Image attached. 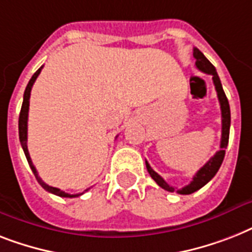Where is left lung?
Segmentation results:
<instances>
[{
    "label": "left lung",
    "instance_id": "8db88e82",
    "mask_svg": "<svg viewBox=\"0 0 252 252\" xmlns=\"http://www.w3.org/2000/svg\"><path fill=\"white\" fill-rule=\"evenodd\" d=\"M194 58H195V66L199 71L204 73H208V75H212V80H214L215 89L218 92V98L219 102H220V108H221V142H220V150L216 153V154L212 157L210 160L206 163V164L202 167V168L198 171L195 175H194L193 180L190 181L189 185L184 186L183 189H175L173 186L168 185L165 183L164 179L161 177L160 175L155 172L154 169L151 168L150 164L146 161V168L147 172L150 173L151 179L154 180L155 183L160 186L161 189L167 190V191H177L179 194H191L194 191L199 190L200 188H203L206 184L210 181V180L214 177L216 173H218L220 165H221L222 160H224V157H225V149L228 146L229 142V129H230V107H229L228 98H226L225 93H224V89H222L221 81L219 79V75L216 72V68L214 67L210 61H208L206 57L203 55V53L200 52L199 49L194 48L193 52Z\"/></svg>",
    "mask_w": 252,
    "mask_h": 252
}]
</instances>
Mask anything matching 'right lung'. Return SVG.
<instances>
[{
	"label": "right lung",
	"mask_w": 252,
	"mask_h": 252,
	"mask_svg": "<svg viewBox=\"0 0 252 252\" xmlns=\"http://www.w3.org/2000/svg\"><path fill=\"white\" fill-rule=\"evenodd\" d=\"M41 69H42V67H40V68L36 71V72L33 73V76L31 77L30 83H28V85H27L26 91H24V95H23V103H22V110H20V114H19V140H20V145H22V147H23V151L24 154H26V158L27 160H28V164H30L31 169H32V172H33L34 177H36V180L38 181V184H40L42 188H44L46 191H49V193H53L55 194V195H59V197H64V198H73V197H79V195H81V194H68V193H64V191H62L61 189H58V188H53V186L48 185V184H45L42 180L40 179V176H38L37 171H36V168H34L33 163H32V160H31V157H30V153H28V147H27V123H28V110H30V97H31V91H32V87H33L34 81H36V79H37V76L40 75ZM89 189H87L85 191H88Z\"/></svg>",
	"instance_id": "obj_1"
}]
</instances>
